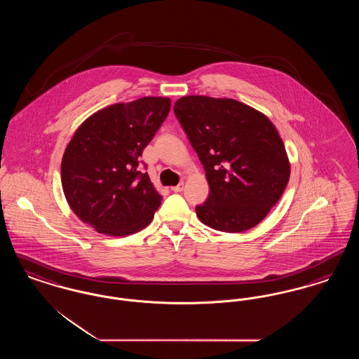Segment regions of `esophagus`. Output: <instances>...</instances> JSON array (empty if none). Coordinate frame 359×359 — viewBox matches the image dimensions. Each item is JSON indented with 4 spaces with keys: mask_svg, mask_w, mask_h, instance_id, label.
<instances>
[{
    "mask_svg": "<svg viewBox=\"0 0 359 359\" xmlns=\"http://www.w3.org/2000/svg\"><path fill=\"white\" fill-rule=\"evenodd\" d=\"M171 189L173 192H182V191L184 189V183L182 182V183H179L177 186H173V187H171Z\"/></svg>",
    "mask_w": 359,
    "mask_h": 359,
    "instance_id": "34e87169",
    "label": "esophagus"
}]
</instances>
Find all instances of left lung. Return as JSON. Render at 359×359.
I'll return each mask as SVG.
<instances>
[{"mask_svg":"<svg viewBox=\"0 0 359 359\" xmlns=\"http://www.w3.org/2000/svg\"><path fill=\"white\" fill-rule=\"evenodd\" d=\"M203 164L208 198L196 215L208 227L241 233L261 222L281 198L290 167L271 120L230 98L188 95L173 106Z\"/></svg>","mask_w":359,"mask_h":359,"instance_id":"left-lung-1","label":"left lung"}]
</instances>
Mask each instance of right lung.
Masks as SVG:
<instances>
[{
    "label": "right lung",
    "mask_w": 359,
    "mask_h": 359,
    "mask_svg": "<svg viewBox=\"0 0 359 359\" xmlns=\"http://www.w3.org/2000/svg\"><path fill=\"white\" fill-rule=\"evenodd\" d=\"M171 109L165 97L116 103L78 128L62 158V186L71 210L98 233L123 237L154 219L161 205L140 156Z\"/></svg>",
    "instance_id": "right-lung-1"
}]
</instances>
